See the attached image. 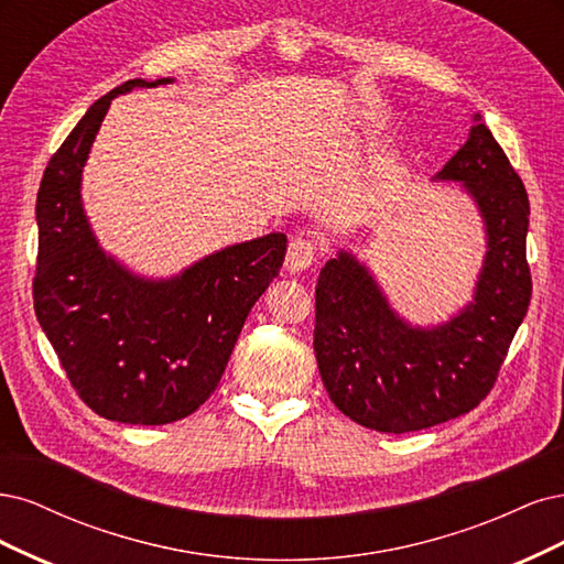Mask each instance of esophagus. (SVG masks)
Returning a JSON list of instances; mask_svg holds the SVG:
<instances>
[{"mask_svg":"<svg viewBox=\"0 0 564 564\" xmlns=\"http://www.w3.org/2000/svg\"><path fill=\"white\" fill-rule=\"evenodd\" d=\"M314 262H316V243L302 239V236L293 239V243L288 246V252H285V269L290 274H300V271L308 269Z\"/></svg>","mask_w":564,"mask_h":564,"instance_id":"esophagus-1","label":"esophagus"}]
</instances>
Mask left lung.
<instances>
[{"label":"left lung","instance_id":"left-lung-1","mask_svg":"<svg viewBox=\"0 0 564 564\" xmlns=\"http://www.w3.org/2000/svg\"><path fill=\"white\" fill-rule=\"evenodd\" d=\"M433 183H459L482 223L485 256L466 304L445 321L412 323L354 250L325 262L316 285L323 387L349 420L379 433L422 431L474 410L492 389L532 297L530 202L478 112Z\"/></svg>","mask_w":564,"mask_h":564}]
</instances>
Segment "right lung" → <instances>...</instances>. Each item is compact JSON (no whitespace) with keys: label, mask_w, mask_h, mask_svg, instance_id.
<instances>
[{"label":"right lung","mask_w":564,"mask_h":564,"mask_svg":"<svg viewBox=\"0 0 564 564\" xmlns=\"http://www.w3.org/2000/svg\"><path fill=\"white\" fill-rule=\"evenodd\" d=\"M173 82L131 79L90 105L51 156L37 194L34 314L82 401L105 420L138 426L185 420L208 401L288 243L271 231L159 279L100 246L82 183L102 119L117 96Z\"/></svg>","instance_id":"1"}]
</instances>
